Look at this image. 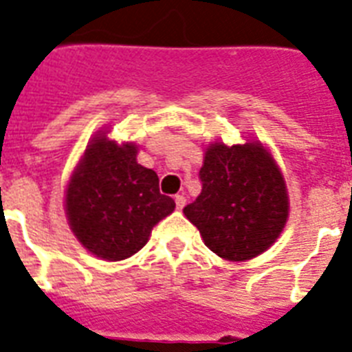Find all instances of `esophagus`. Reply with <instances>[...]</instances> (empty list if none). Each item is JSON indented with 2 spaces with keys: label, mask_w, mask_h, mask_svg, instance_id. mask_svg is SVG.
Returning a JSON list of instances; mask_svg holds the SVG:
<instances>
[{
  "label": "esophagus",
  "mask_w": 352,
  "mask_h": 352,
  "mask_svg": "<svg viewBox=\"0 0 352 352\" xmlns=\"http://www.w3.org/2000/svg\"><path fill=\"white\" fill-rule=\"evenodd\" d=\"M174 201H176V208H178V210H182V208L185 207L187 199H185V196H183V194H178V196L174 197Z\"/></svg>",
  "instance_id": "1"
}]
</instances>
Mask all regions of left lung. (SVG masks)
I'll use <instances>...</instances> for the list:
<instances>
[{"label": "left lung", "instance_id": "8db88e82", "mask_svg": "<svg viewBox=\"0 0 352 352\" xmlns=\"http://www.w3.org/2000/svg\"><path fill=\"white\" fill-rule=\"evenodd\" d=\"M199 178L201 194L183 214L214 254L250 261L278 239L289 197L277 162L261 142L208 144Z\"/></svg>", "mask_w": 352, "mask_h": 352}]
</instances>
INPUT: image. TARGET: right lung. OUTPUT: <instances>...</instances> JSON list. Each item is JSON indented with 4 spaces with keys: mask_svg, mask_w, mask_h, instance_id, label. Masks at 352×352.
Wrapping results in <instances>:
<instances>
[{
    "mask_svg": "<svg viewBox=\"0 0 352 352\" xmlns=\"http://www.w3.org/2000/svg\"><path fill=\"white\" fill-rule=\"evenodd\" d=\"M133 142L98 131L68 179L65 210L77 241L102 261H124L149 241L156 223L173 214V197L160 194L158 176L136 162Z\"/></svg>",
    "mask_w": 352,
    "mask_h": 352,
    "instance_id": "1",
    "label": "right lung"
}]
</instances>
